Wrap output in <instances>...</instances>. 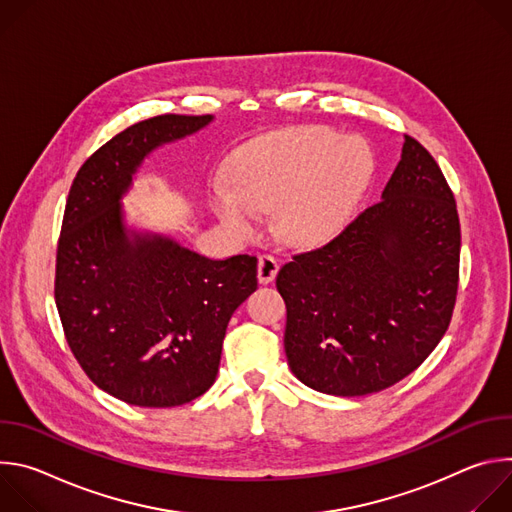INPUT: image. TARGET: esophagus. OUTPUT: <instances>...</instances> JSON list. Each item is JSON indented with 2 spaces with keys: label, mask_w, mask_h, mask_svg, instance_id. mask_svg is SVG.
<instances>
[{
  "label": "esophagus",
  "mask_w": 512,
  "mask_h": 512,
  "mask_svg": "<svg viewBox=\"0 0 512 512\" xmlns=\"http://www.w3.org/2000/svg\"><path fill=\"white\" fill-rule=\"evenodd\" d=\"M279 271V265L275 257L271 255H259V265H257V279L259 283H271Z\"/></svg>",
  "instance_id": "34e87169"
}]
</instances>
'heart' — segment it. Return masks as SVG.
<instances>
[{
	"instance_id": "obj_1",
	"label": "heart",
	"mask_w": 512,
	"mask_h": 512,
	"mask_svg": "<svg viewBox=\"0 0 512 512\" xmlns=\"http://www.w3.org/2000/svg\"><path fill=\"white\" fill-rule=\"evenodd\" d=\"M373 152L360 137L296 127L257 137L235 152L229 178L210 184V208L237 237H247L261 210L275 208L279 233L318 243L350 216L373 174Z\"/></svg>"
}]
</instances>
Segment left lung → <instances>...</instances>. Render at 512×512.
Returning a JSON list of instances; mask_svg holds the SVG:
<instances>
[{"instance_id":"1","label":"left lung","mask_w":512,"mask_h":512,"mask_svg":"<svg viewBox=\"0 0 512 512\" xmlns=\"http://www.w3.org/2000/svg\"><path fill=\"white\" fill-rule=\"evenodd\" d=\"M458 275L454 194L431 154L405 135L381 200L277 273L291 373L338 397L399 383L446 334Z\"/></svg>"}]
</instances>
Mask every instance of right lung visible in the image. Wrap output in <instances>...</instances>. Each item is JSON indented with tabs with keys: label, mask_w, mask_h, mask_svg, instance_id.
<instances>
[{
	"label": "right lung",
	"mask_w": 512,
	"mask_h": 512,
	"mask_svg": "<svg viewBox=\"0 0 512 512\" xmlns=\"http://www.w3.org/2000/svg\"><path fill=\"white\" fill-rule=\"evenodd\" d=\"M212 115H158L117 133L70 186L56 249L54 300L87 377L137 407H176L210 389L233 312L257 289V257H202L127 231L121 196L156 148Z\"/></svg>",
	"instance_id": "1"
}]
</instances>
